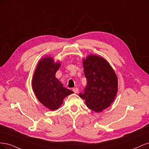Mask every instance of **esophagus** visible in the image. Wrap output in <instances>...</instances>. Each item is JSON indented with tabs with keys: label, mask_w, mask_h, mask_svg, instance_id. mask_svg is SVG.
Here are the masks:
<instances>
[{
	"label": "esophagus",
	"mask_w": 149,
	"mask_h": 149,
	"mask_svg": "<svg viewBox=\"0 0 149 149\" xmlns=\"http://www.w3.org/2000/svg\"><path fill=\"white\" fill-rule=\"evenodd\" d=\"M72 90H73V92L75 93H77L78 92H79V88H74L73 89H72Z\"/></svg>",
	"instance_id": "esophagus-1"
}]
</instances>
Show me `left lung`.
I'll return each mask as SVG.
<instances>
[{
	"label": "left lung",
	"instance_id": "left-lung-1",
	"mask_svg": "<svg viewBox=\"0 0 149 149\" xmlns=\"http://www.w3.org/2000/svg\"><path fill=\"white\" fill-rule=\"evenodd\" d=\"M87 87L79 97L85 100L87 107L99 113L108 108L118 93V77L108 62L94 54L83 59Z\"/></svg>",
	"mask_w": 149,
	"mask_h": 149
}]
</instances>
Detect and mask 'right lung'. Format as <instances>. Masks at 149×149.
I'll list each match as a JSON object with an SVG mask.
<instances>
[{
	"label": "right lung",
	"mask_w": 149,
	"mask_h": 149,
	"mask_svg": "<svg viewBox=\"0 0 149 149\" xmlns=\"http://www.w3.org/2000/svg\"><path fill=\"white\" fill-rule=\"evenodd\" d=\"M61 65L52 57H43L38 62L32 79V88L37 99L51 111L58 109L67 96L74 93L64 87L56 77Z\"/></svg>",
	"instance_id": "obj_1"
}]
</instances>
